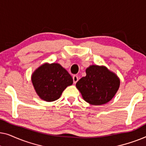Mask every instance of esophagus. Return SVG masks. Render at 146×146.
<instances>
[{"instance_id":"esophagus-1","label":"esophagus","mask_w":146,"mask_h":146,"mask_svg":"<svg viewBox=\"0 0 146 146\" xmlns=\"http://www.w3.org/2000/svg\"><path fill=\"white\" fill-rule=\"evenodd\" d=\"M72 78H73V82H74V84H76L77 82L78 81V76H76V75H74V76H73V77H72Z\"/></svg>"}]
</instances>
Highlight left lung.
<instances>
[{"label":"left lung","instance_id":"8db88e82","mask_svg":"<svg viewBox=\"0 0 146 146\" xmlns=\"http://www.w3.org/2000/svg\"><path fill=\"white\" fill-rule=\"evenodd\" d=\"M86 76L77 82L76 86L83 99L92 105L105 104L118 90L120 80L106 67L92 65L86 70Z\"/></svg>","mask_w":146,"mask_h":146}]
</instances>
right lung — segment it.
I'll return each mask as SVG.
<instances>
[{
    "mask_svg": "<svg viewBox=\"0 0 146 146\" xmlns=\"http://www.w3.org/2000/svg\"><path fill=\"white\" fill-rule=\"evenodd\" d=\"M32 82L42 100L53 102L60 97L67 86L72 84L70 74L58 63H45L32 74Z\"/></svg>",
    "mask_w": 146,
    "mask_h": 146,
    "instance_id": "add662e5",
    "label": "right lung"
}]
</instances>
